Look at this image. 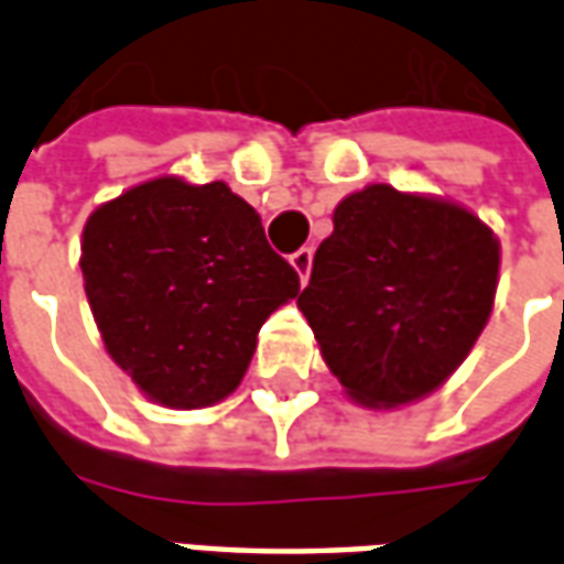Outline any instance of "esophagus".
Masks as SVG:
<instances>
[{
  "label": "esophagus",
  "mask_w": 564,
  "mask_h": 564,
  "mask_svg": "<svg viewBox=\"0 0 564 564\" xmlns=\"http://www.w3.org/2000/svg\"><path fill=\"white\" fill-rule=\"evenodd\" d=\"M290 262H293V269L299 271V278H302V283H305L307 274H311V262H314V247H302V250H295L293 257H290Z\"/></svg>",
  "instance_id": "1"
}]
</instances>
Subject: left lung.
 Returning <instances> with one entry per match:
<instances>
[{
  "mask_svg": "<svg viewBox=\"0 0 564 564\" xmlns=\"http://www.w3.org/2000/svg\"><path fill=\"white\" fill-rule=\"evenodd\" d=\"M496 283L498 241L471 210L371 184L335 208L299 307L344 390L399 408L459 368Z\"/></svg>",
  "mask_w": 564,
  "mask_h": 564,
  "instance_id": "8db88e82",
  "label": "left lung"
}]
</instances>
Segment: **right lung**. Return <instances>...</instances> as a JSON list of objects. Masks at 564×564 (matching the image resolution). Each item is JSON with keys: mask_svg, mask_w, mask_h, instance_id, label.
I'll return each mask as SVG.
<instances>
[{"mask_svg": "<svg viewBox=\"0 0 564 564\" xmlns=\"http://www.w3.org/2000/svg\"><path fill=\"white\" fill-rule=\"evenodd\" d=\"M80 271L111 359L169 408L226 399L262 323L299 295L259 214L223 181L156 177L93 210Z\"/></svg>", "mask_w": 564, "mask_h": 564, "instance_id": "obj_1", "label": "right lung"}]
</instances>
